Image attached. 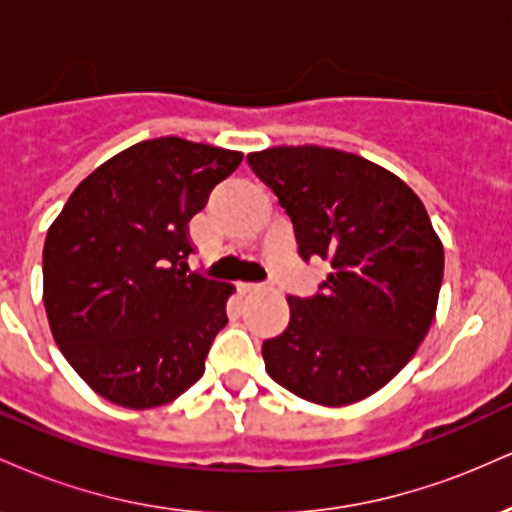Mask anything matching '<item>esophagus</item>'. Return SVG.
<instances>
[{"mask_svg": "<svg viewBox=\"0 0 512 512\" xmlns=\"http://www.w3.org/2000/svg\"><path fill=\"white\" fill-rule=\"evenodd\" d=\"M238 289H240V293H255V291H260L262 286L260 284H238Z\"/></svg>", "mask_w": 512, "mask_h": 512, "instance_id": "obj_1", "label": "esophagus"}]
</instances>
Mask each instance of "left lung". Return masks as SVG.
Returning <instances> with one entry per match:
<instances>
[{"instance_id":"8db88e82","label":"left lung","mask_w":512,"mask_h":512,"mask_svg":"<svg viewBox=\"0 0 512 512\" xmlns=\"http://www.w3.org/2000/svg\"><path fill=\"white\" fill-rule=\"evenodd\" d=\"M291 216L303 260H330L313 298L289 296L291 320L262 344L274 383L322 407L385 387L424 342L438 308L443 243L416 192L395 173L325 146L248 154Z\"/></svg>"}]
</instances>
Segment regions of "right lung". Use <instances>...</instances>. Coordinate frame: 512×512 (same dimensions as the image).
Segmentation results:
<instances>
[{"label": "right lung", "mask_w": 512, "mask_h": 512, "mask_svg": "<svg viewBox=\"0 0 512 512\" xmlns=\"http://www.w3.org/2000/svg\"><path fill=\"white\" fill-rule=\"evenodd\" d=\"M240 161L219 146L146 139L81 180L48 228L52 337L108 402L154 409L202 378L236 286L187 274V223Z\"/></svg>", "instance_id": "right-lung-1"}]
</instances>
